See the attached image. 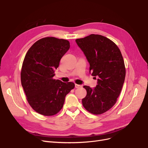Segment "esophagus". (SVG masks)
Masks as SVG:
<instances>
[{"label": "esophagus", "mask_w": 148, "mask_h": 148, "mask_svg": "<svg viewBox=\"0 0 148 148\" xmlns=\"http://www.w3.org/2000/svg\"><path fill=\"white\" fill-rule=\"evenodd\" d=\"M81 87H82L81 85L77 84H75V88H81Z\"/></svg>", "instance_id": "esophagus-1"}]
</instances>
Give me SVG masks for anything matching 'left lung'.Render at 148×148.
I'll list each match as a JSON object with an SVG mask.
<instances>
[{
    "label": "left lung",
    "instance_id": "left-lung-1",
    "mask_svg": "<svg viewBox=\"0 0 148 148\" xmlns=\"http://www.w3.org/2000/svg\"><path fill=\"white\" fill-rule=\"evenodd\" d=\"M75 42L89 62L90 73L98 77L94 89L83 86L87 95L82 104L90 113L103 114L117 101L125 81L126 70L121 52L114 42L100 35L91 34Z\"/></svg>",
    "mask_w": 148,
    "mask_h": 148
}]
</instances>
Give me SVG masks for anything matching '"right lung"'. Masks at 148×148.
I'll return each mask as SVG.
<instances>
[{
    "instance_id": "add662e5",
    "label": "right lung",
    "mask_w": 148,
    "mask_h": 148,
    "mask_svg": "<svg viewBox=\"0 0 148 148\" xmlns=\"http://www.w3.org/2000/svg\"><path fill=\"white\" fill-rule=\"evenodd\" d=\"M69 47L68 40L43 38L31 46L23 60L21 85L29 105L42 115L57 114L63 107L66 95L74 88L73 82L53 79L54 71Z\"/></svg>"
}]
</instances>
